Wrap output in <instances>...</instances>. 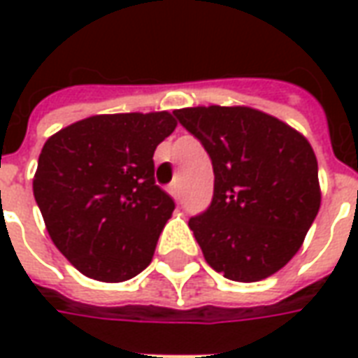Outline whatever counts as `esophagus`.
Returning a JSON list of instances; mask_svg holds the SVG:
<instances>
[{
	"mask_svg": "<svg viewBox=\"0 0 358 358\" xmlns=\"http://www.w3.org/2000/svg\"><path fill=\"white\" fill-rule=\"evenodd\" d=\"M169 192L174 199H180V184L178 182H172L171 186H169Z\"/></svg>",
	"mask_w": 358,
	"mask_h": 358,
	"instance_id": "34e87169",
	"label": "esophagus"
}]
</instances>
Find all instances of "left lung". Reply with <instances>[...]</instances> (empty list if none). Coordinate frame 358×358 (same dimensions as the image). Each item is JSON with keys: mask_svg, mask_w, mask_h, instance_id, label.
Listing matches in <instances>:
<instances>
[{"mask_svg": "<svg viewBox=\"0 0 358 358\" xmlns=\"http://www.w3.org/2000/svg\"><path fill=\"white\" fill-rule=\"evenodd\" d=\"M174 117L209 153L215 192L189 218L205 261L259 282L299 251L320 209L318 163L305 136L251 107H187Z\"/></svg>", "mask_w": 358, "mask_h": 358, "instance_id": "1", "label": "left lung"}]
</instances>
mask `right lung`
<instances>
[{"label": "right lung", "mask_w": 358, "mask_h": 358, "mask_svg": "<svg viewBox=\"0 0 358 358\" xmlns=\"http://www.w3.org/2000/svg\"><path fill=\"white\" fill-rule=\"evenodd\" d=\"M171 113L95 115L43 143L34 197L55 248L84 276L124 282L145 268L174 210L155 184L153 153Z\"/></svg>", "instance_id": "1"}]
</instances>
